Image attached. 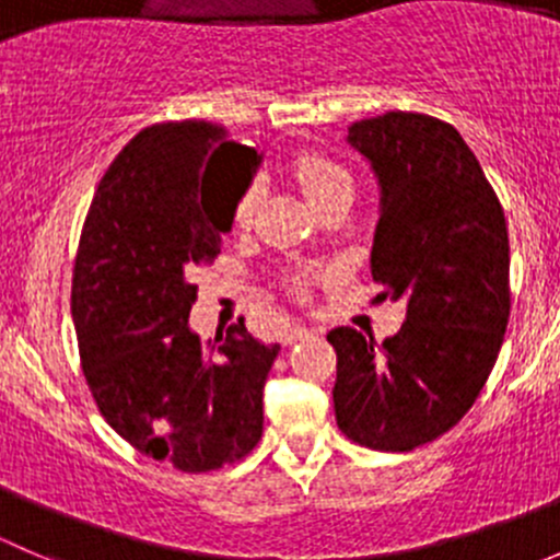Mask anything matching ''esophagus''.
Instances as JSON below:
<instances>
[{
    "instance_id": "obj_1",
    "label": "esophagus",
    "mask_w": 560,
    "mask_h": 560,
    "mask_svg": "<svg viewBox=\"0 0 560 560\" xmlns=\"http://www.w3.org/2000/svg\"><path fill=\"white\" fill-rule=\"evenodd\" d=\"M314 332V327H306V325H290L284 330V336H281V341L287 343V347H292V343L303 341V338H308Z\"/></svg>"
}]
</instances>
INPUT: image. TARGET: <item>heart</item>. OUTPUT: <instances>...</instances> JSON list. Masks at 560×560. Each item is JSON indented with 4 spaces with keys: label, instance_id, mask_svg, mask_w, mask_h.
I'll return each mask as SVG.
<instances>
[{
    "label": "heart",
    "instance_id": "heart-1",
    "mask_svg": "<svg viewBox=\"0 0 560 560\" xmlns=\"http://www.w3.org/2000/svg\"><path fill=\"white\" fill-rule=\"evenodd\" d=\"M295 178L312 206L314 202H319L322 197L330 195L332 189H338V186L352 184V178H349V173L343 171V167L332 165V162L322 160V156H314V154L298 156ZM254 202H257V191H248V195H244V200L238 202V208H235V224H238V228L248 224V219H252V211H254Z\"/></svg>",
    "mask_w": 560,
    "mask_h": 560
}]
</instances>
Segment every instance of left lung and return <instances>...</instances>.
Here are the masks:
<instances>
[{
	"mask_svg": "<svg viewBox=\"0 0 560 560\" xmlns=\"http://www.w3.org/2000/svg\"><path fill=\"white\" fill-rule=\"evenodd\" d=\"M349 149L380 186L371 273L406 322L376 343L332 327L336 422L352 442L409 453L447 433L488 382L510 322V235L455 127L393 110L354 121Z\"/></svg>",
	"mask_w": 560,
	"mask_h": 560,
	"instance_id": "1",
	"label": "left lung"
}]
</instances>
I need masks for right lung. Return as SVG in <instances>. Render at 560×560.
<instances>
[{
    "label": "right lung",
    "mask_w": 560,
    "mask_h": 560,
    "mask_svg": "<svg viewBox=\"0 0 560 560\" xmlns=\"http://www.w3.org/2000/svg\"><path fill=\"white\" fill-rule=\"evenodd\" d=\"M259 160L213 124H156L113 160L83 224L72 322L89 389L118 436L180 471L241 460L262 436L281 347L244 319L208 347L189 325V276L219 254Z\"/></svg>",
    "instance_id": "obj_1"
}]
</instances>
